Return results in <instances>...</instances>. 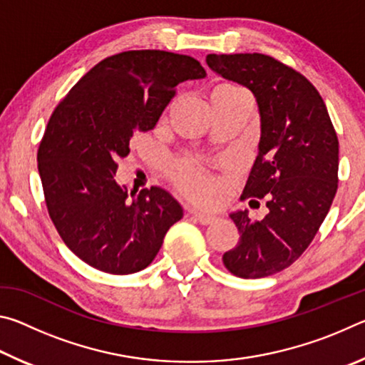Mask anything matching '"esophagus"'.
I'll list each match as a JSON object with an SVG mask.
<instances>
[{
  "label": "esophagus",
  "mask_w": 365,
  "mask_h": 365,
  "mask_svg": "<svg viewBox=\"0 0 365 365\" xmlns=\"http://www.w3.org/2000/svg\"><path fill=\"white\" fill-rule=\"evenodd\" d=\"M193 217L200 222V224H202V225H209V224H212V222L215 220V215H212V214H207V212H193Z\"/></svg>",
  "instance_id": "esophagus-1"
}]
</instances>
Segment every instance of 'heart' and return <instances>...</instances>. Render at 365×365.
I'll use <instances>...</instances> for the list:
<instances>
[{"instance_id":"heart-1","label":"heart","mask_w":365,"mask_h":365,"mask_svg":"<svg viewBox=\"0 0 365 365\" xmlns=\"http://www.w3.org/2000/svg\"><path fill=\"white\" fill-rule=\"evenodd\" d=\"M215 88L238 90L237 86H233V85H219V86H215ZM177 180L188 195L200 197V200H206V197L211 195V191L214 188V183L211 178H209L205 172L191 168V165H182V168H178Z\"/></svg>"}]
</instances>
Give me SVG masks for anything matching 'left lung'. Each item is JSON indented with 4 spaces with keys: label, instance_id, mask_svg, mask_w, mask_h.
<instances>
[{
    "label": "left lung",
    "instance_id": "8db88e82",
    "mask_svg": "<svg viewBox=\"0 0 365 365\" xmlns=\"http://www.w3.org/2000/svg\"><path fill=\"white\" fill-rule=\"evenodd\" d=\"M209 69L255 95L261 138L242 200L265 197L267 215L235 211L240 240L222 261L262 279L292 265L316 237L338 188V138L322 96L292 67L259 53L207 54Z\"/></svg>",
    "mask_w": 365,
    "mask_h": 365
}]
</instances>
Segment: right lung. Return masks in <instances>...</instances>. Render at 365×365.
Wrapping results in <instances>:
<instances>
[{
    "label": "right lung",
    "mask_w": 365,
    "mask_h": 365,
    "mask_svg": "<svg viewBox=\"0 0 365 365\" xmlns=\"http://www.w3.org/2000/svg\"><path fill=\"white\" fill-rule=\"evenodd\" d=\"M196 59L158 49L103 59L54 109L38 148L49 217L73 255L91 267L127 275L148 267L183 209L159 187L115 183L117 158L135 130L148 132L187 80L205 78Z\"/></svg>",
    "instance_id": "right-lung-1"
}]
</instances>
